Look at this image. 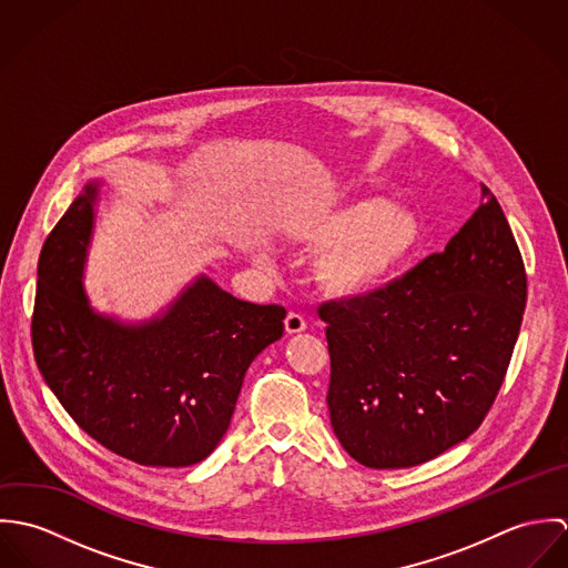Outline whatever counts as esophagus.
Instances as JSON below:
<instances>
[{
	"mask_svg": "<svg viewBox=\"0 0 568 568\" xmlns=\"http://www.w3.org/2000/svg\"><path fill=\"white\" fill-rule=\"evenodd\" d=\"M308 327L306 320L300 315V313H288L286 320H284V329L288 334H297V332H304Z\"/></svg>",
	"mask_w": 568,
	"mask_h": 568,
	"instance_id": "esophagus-1",
	"label": "esophagus"
}]
</instances>
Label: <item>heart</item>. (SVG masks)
I'll return each mask as SVG.
<instances>
[{"mask_svg": "<svg viewBox=\"0 0 568 568\" xmlns=\"http://www.w3.org/2000/svg\"><path fill=\"white\" fill-rule=\"evenodd\" d=\"M288 232L302 243L324 246L315 257V277L325 291L343 297L387 286L424 236L419 216L385 196L308 210L291 221Z\"/></svg>", "mask_w": 568, "mask_h": 568, "instance_id": "heart-1", "label": "heart"}]
</instances>
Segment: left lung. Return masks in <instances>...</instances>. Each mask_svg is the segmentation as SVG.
Segmentation results:
<instances>
[{"label": "left lung", "instance_id": "obj_1", "mask_svg": "<svg viewBox=\"0 0 568 568\" xmlns=\"http://www.w3.org/2000/svg\"><path fill=\"white\" fill-rule=\"evenodd\" d=\"M509 223L481 203L442 253L367 295L320 306L336 439L376 470L424 464L468 439L494 403L525 313Z\"/></svg>", "mask_w": 568, "mask_h": 568}]
</instances>
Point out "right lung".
Wrapping results in <instances>:
<instances>
[{
  "label": "right lung",
  "mask_w": 568,
  "mask_h": 568,
  "mask_svg": "<svg viewBox=\"0 0 568 568\" xmlns=\"http://www.w3.org/2000/svg\"><path fill=\"white\" fill-rule=\"evenodd\" d=\"M100 181H89L41 248L32 315L37 367L87 435L142 466L183 468L223 439L253 358L286 311L236 300L196 275L151 320L98 313L84 291Z\"/></svg>",
  "instance_id": "obj_1"
}]
</instances>
